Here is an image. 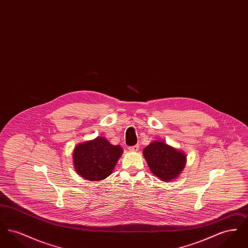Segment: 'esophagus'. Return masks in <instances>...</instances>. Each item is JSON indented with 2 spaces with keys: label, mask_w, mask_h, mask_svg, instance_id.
<instances>
[{
  "label": "esophagus",
  "mask_w": 248,
  "mask_h": 248,
  "mask_svg": "<svg viewBox=\"0 0 248 248\" xmlns=\"http://www.w3.org/2000/svg\"><path fill=\"white\" fill-rule=\"evenodd\" d=\"M139 149H140V145H134V146H131V147H128V150H129L130 152H138L139 151Z\"/></svg>",
  "instance_id": "obj_1"
}]
</instances>
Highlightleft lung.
<instances>
[{
	"mask_svg": "<svg viewBox=\"0 0 248 248\" xmlns=\"http://www.w3.org/2000/svg\"><path fill=\"white\" fill-rule=\"evenodd\" d=\"M143 154L151 171L165 182L177 178L186 165V154L160 140L152 142Z\"/></svg>",
	"mask_w": 248,
	"mask_h": 248,
	"instance_id": "1",
	"label": "left lung"
}]
</instances>
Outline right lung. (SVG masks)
Returning <instances> with one entry per match:
<instances>
[{
  "label": "right lung",
  "mask_w": 248,
  "mask_h": 248,
  "mask_svg": "<svg viewBox=\"0 0 248 248\" xmlns=\"http://www.w3.org/2000/svg\"><path fill=\"white\" fill-rule=\"evenodd\" d=\"M123 149L112 145L103 137L77 145L73 151V165L83 178L92 181L103 180L115 167Z\"/></svg>",
  "instance_id": "right-lung-1"
}]
</instances>
